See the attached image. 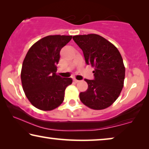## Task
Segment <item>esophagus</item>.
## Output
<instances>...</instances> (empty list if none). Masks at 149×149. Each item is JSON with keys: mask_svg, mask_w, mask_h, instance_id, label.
I'll return each instance as SVG.
<instances>
[{"mask_svg": "<svg viewBox=\"0 0 149 149\" xmlns=\"http://www.w3.org/2000/svg\"><path fill=\"white\" fill-rule=\"evenodd\" d=\"M74 81L75 83H77V82H79V80H77V79H74Z\"/></svg>", "mask_w": 149, "mask_h": 149, "instance_id": "1", "label": "esophagus"}]
</instances>
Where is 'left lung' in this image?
<instances>
[{
	"instance_id": "left-lung-1",
	"label": "left lung",
	"mask_w": 149,
	"mask_h": 149,
	"mask_svg": "<svg viewBox=\"0 0 149 149\" xmlns=\"http://www.w3.org/2000/svg\"><path fill=\"white\" fill-rule=\"evenodd\" d=\"M73 39L82 50L86 63L95 68V78L84 79L88 87L79 94V99L93 109L109 107L123 87L125 67L120 53L112 43L98 34L74 36Z\"/></svg>"
}]
</instances>
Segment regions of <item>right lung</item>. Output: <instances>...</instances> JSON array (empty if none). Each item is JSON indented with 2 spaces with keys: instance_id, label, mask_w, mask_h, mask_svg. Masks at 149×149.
<instances>
[{
  "instance_id": "right-lung-1",
  "label": "right lung",
  "mask_w": 149,
  "mask_h": 149,
  "mask_svg": "<svg viewBox=\"0 0 149 149\" xmlns=\"http://www.w3.org/2000/svg\"><path fill=\"white\" fill-rule=\"evenodd\" d=\"M72 36H48L29 49L23 62L21 79L26 97L33 106L42 111L58 107L64 100L71 77L56 75L60 51Z\"/></svg>"
}]
</instances>
